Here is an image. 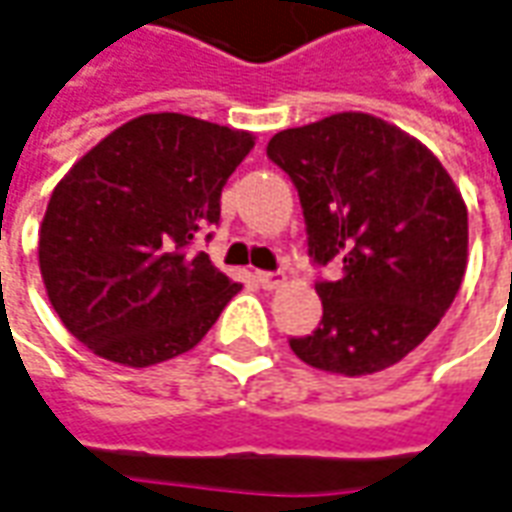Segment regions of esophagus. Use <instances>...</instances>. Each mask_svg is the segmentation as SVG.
Masks as SVG:
<instances>
[{
	"mask_svg": "<svg viewBox=\"0 0 512 512\" xmlns=\"http://www.w3.org/2000/svg\"><path fill=\"white\" fill-rule=\"evenodd\" d=\"M257 283L263 288H280L283 285V271H257Z\"/></svg>",
	"mask_w": 512,
	"mask_h": 512,
	"instance_id": "obj_1",
	"label": "esophagus"
}]
</instances>
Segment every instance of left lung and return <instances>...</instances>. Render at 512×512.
<instances>
[{
	"label": "left lung",
	"mask_w": 512,
	"mask_h": 512,
	"mask_svg": "<svg viewBox=\"0 0 512 512\" xmlns=\"http://www.w3.org/2000/svg\"><path fill=\"white\" fill-rule=\"evenodd\" d=\"M297 187L322 319L288 344L316 370L398 364L451 308L468 257V210L440 159L401 128L344 111L269 139Z\"/></svg>",
	"instance_id": "8db88e82"
}]
</instances>
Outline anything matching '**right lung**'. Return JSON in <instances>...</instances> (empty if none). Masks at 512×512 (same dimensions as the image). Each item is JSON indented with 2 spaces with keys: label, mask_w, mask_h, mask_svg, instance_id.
Returning <instances> with one entry per match:
<instances>
[{
  "label": "right lung",
  "mask_w": 512,
  "mask_h": 512,
  "mask_svg": "<svg viewBox=\"0 0 512 512\" xmlns=\"http://www.w3.org/2000/svg\"><path fill=\"white\" fill-rule=\"evenodd\" d=\"M255 139L187 114L111 131L52 190L38 266L66 330L97 356L151 367L196 347L241 291L193 243Z\"/></svg>",
  "instance_id": "right-lung-1"
}]
</instances>
